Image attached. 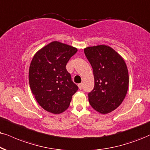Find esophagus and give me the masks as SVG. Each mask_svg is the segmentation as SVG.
<instances>
[{
	"instance_id": "esophagus-1",
	"label": "esophagus",
	"mask_w": 150,
	"mask_h": 150,
	"mask_svg": "<svg viewBox=\"0 0 150 150\" xmlns=\"http://www.w3.org/2000/svg\"><path fill=\"white\" fill-rule=\"evenodd\" d=\"M78 87L79 89L82 88V84H81V83H80V84H78Z\"/></svg>"
}]
</instances>
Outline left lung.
Returning <instances> with one entry per match:
<instances>
[{
	"instance_id": "1",
	"label": "left lung",
	"mask_w": 150,
	"mask_h": 150,
	"mask_svg": "<svg viewBox=\"0 0 150 150\" xmlns=\"http://www.w3.org/2000/svg\"><path fill=\"white\" fill-rule=\"evenodd\" d=\"M87 59L93 68L95 86L88 94L91 107L106 114L121 105L129 86V74L122 57L105 45L84 49Z\"/></svg>"
}]
</instances>
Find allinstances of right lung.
Returning <instances> with one entry per match:
<instances>
[{
    "mask_svg": "<svg viewBox=\"0 0 150 150\" xmlns=\"http://www.w3.org/2000/svg\"><path fill=\"white\" fill-rule=\"evenodd\" d=\"M77 49L59 41H52L33 57L29 69V83L39 105L54 114L68 109L78 87L66 69V64Z\"/></svg>",
    "mask_w": 150,
    "mask_h": 150,
    "instance_id": "right-lung-1",
    "label": "right lung"
}]
</instances>
